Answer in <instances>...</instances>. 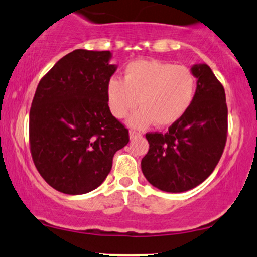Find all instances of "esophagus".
<instances>
[{
  "instance_id": "obj_1",
  "label": "esophagus",
  "mask_w": 257,
  "mask_h": 257,
  "mask_svg": "<svg viewBox=\"0 0 257 257\" xmlns=\"http://www.w3.org/2000/svg\"><path fill=\"white\" fill-rule=\"evenodd\" d=\"M140 136H141L140 132L134 131V130H131V131H130V138H131V140H135V138H137V137H140Z\"/></svg>"
}]
</instances>
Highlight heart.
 <instances>
[{"label": "heart", "mask_w": 257, "mask_h": 257, "mask_svg": "<svg viewBox=\"0 0 257 257\" xmlns=\"http://www.w3.org/2000/svg\"><path fill=\"white\" fill-rule=\"evenodd\" d=\"M195 92V76L188 68L155 59L130 62L123 81L111 77L106 85V100L117 119L140 110L128 119L134 127L154 123L160 127L177 122L191 106Z\"/></svg>", "instance_id": "heart-1"}]
</instances>
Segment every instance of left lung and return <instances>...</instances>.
Instances as JSON below:
<instances>
[{
    "label": "left lung",
    "mask_w": 257,
    "mask_h": 257,
    "mask_svg": "<svg viewBox=\"0 0 257 257\" xmlns=\"http://www.w3.org/2000/svg\"><path fill=\"white\" fill-rule=\"evenodd\" d=\"M197 90L187 113L166 134H147L149 151L141 161L152 186L169 193L195 188L212 174L227 140L226 94L205 63L194 64Z\"/></svg>",
    "instance_id": "obj_1"
}]
</instances>
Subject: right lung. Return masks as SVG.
<instances>
[{"label": "right lung", "mask_w": 257, "mask_h": 257, "mask_svg": "<svg viewBox=\"0 0 257 257\" xmlns=\"http://www.w3.org/2000/svg\"><path fill=\"white\" fill-rule=\"evenodd\" d=\"M110 51L75 50L37 86L29 140L37 171L64 194H85L104 182L128 130L110 113L106 85L117 66Z\"/></svg>", "instance_id": "obj_1"}]
</instances>
